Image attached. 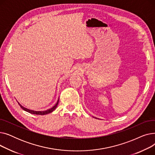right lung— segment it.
Segmentation results:
<instances>
[{"instance_id": "1", "label": "right lung", "mask_w": 155, "mask_h": 155, "mask_svg": "<svg viewBox=\"0 0 155 155\" xmlns=\"http://www.w3.org/2000/svg\"><path fill=\"white\" fill-rule=\"evenodd\" d=\"M58 102H59V99L58 100V101H57V103L54 105V106H53L52 107L50 108L49 109H47L46 110H43V111H36V110H31V109H28L27 108H25L22 105H21L19 103V105L21 106V107L25 111L29 112V113H31V114H36V115H45V114H50L51 112H52L53 110H54V109L56 108L57 105H58Z\"/></svg>"}]
</instances>
